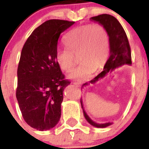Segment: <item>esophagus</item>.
Returning <instances> with one entry per match:
<instances>
[{
	"instance_id": "obj_1",
	"label": "esophagus",
	"mask_w": 149,
	"mask_h": 149,
	"mask_svg": "<svg viewBox=\"0 0 149 149\" xmlns=\"http://www.w3.org/2000/svg\"><path fill=\"white\" fill-rule=\"evenodd\" d=\"M74 85H75V86H77V87H81V83H74Z\"/></svg>"
}]
</instances>
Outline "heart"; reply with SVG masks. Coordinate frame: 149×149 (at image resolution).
I'll use <instances>...</instances> for the list:
<instances>
[{
	"instance_id": "b5f03b06",
	"label": "heart",
	"mask_w": 149,
	"mask_h": 149,
	"mask_svg": "<svg viewBox=\"0 0 149 149\" xmlns=\"http://www.w3.org/2000/svg\"><path fill=\"white\" fill-rule=\"evenodd\" d=\"M66 48H58L55 59L60 68L69 72L78 56L81 64L69 73L68 77L86 81L94 71L103 68L110 52V36L101 24H84L70 30L64 38Z\"/></svg>"
}]
</instances>
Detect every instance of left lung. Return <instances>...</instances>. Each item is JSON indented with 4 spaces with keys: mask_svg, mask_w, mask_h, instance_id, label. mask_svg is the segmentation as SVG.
<instances>
[{
    "mask_svg": "<svg viewBox=\"0 0 149 149\" xmlns=\"http://www.w3.org/2000/svg\"><path fill=\"white\" fill-rule=\"evenodd\" d=\"M91 19L104 26L105 28L108 31L110 36V56L105 63L103 72H101L98 75L91 80L89 83H85L83 84V86H87L89 84H95L96 81H98V79L104 77L108 72L113 71L118 67L122 66L125 64H131V47L129 45L125 31L124 30L119 21L115 17L108 14H102L92 17ZM81 99V107L84 110V116L90 125L96 127H106L112 125L110 122L98 124L93 122L88 116L86 112L84 111Z\"/></svg>",
    "mask_w": 149,
    "mask_h": 149,
    "instance_id": "1",
    "label": "left lung"
}]
</instances>
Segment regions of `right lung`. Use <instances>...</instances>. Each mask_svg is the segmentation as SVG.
I'll list each match as a JSON object with an SVG mask.
<instances>
[{"mask_svg": "<svg viewBox=\"0 0 149 149\" xmlns=\"http://www.w3.org/2000/svg\"><path fill=\"white\" fill-rule=\"evenodd\" d=\"M74 24L46 21L33 30L22 50L16 98L26 123L39 131L54 127L61 116L63 90L70 82L62 73L55 54L61 33Z\"/></svg>", "mask_w": 149, "mask_h": 149, "instance_id": "add662e5", "label": "right lung"}]
</instances>
